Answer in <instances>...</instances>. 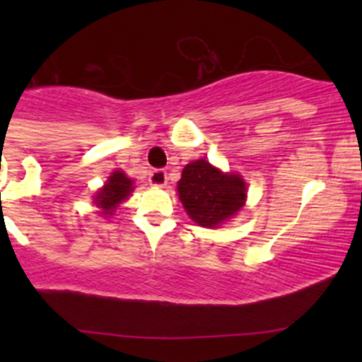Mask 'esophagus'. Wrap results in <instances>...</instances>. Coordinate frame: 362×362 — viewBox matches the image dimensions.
Wrapping results in <instances>:
<instances>
[{
    "label": "esophagus",
    "instance_id": "esophagus-1",
    "mask_svg": "<svg viewBox=\"0 0 362 362\" xmlns=\"http://www.w3.org/2000/svg\"><path fill=\"white\" fill-rule=\"evenodd\" d=\"M148 182H151V185H154V187H164V185L168 184V175L164 170H154L151 173V177H148Z\"/></svg>",
    "mask_w": 362,
    "mask_h": 362
}]
</instances>
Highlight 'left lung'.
<instances>
[{"label":"left lung","instance_id":"obj_1","mask_svg":"<svg viewBox=\"0 0 362 362\" xmlns=\"http://www.w3.org/2000/svg\"><path fill=\"white\" fill-rule=\"evenodd\" d=\"M177 191L189 217L203 228H218L238 214L247 199V184L240 175L224 173L204 159L182 170Z\"/></svg>","mask_w":362,"mask_h":362}]
</instances>
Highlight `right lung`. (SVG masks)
Segmentation results:
<instances>
[{
    "instance_id": "add662e5",
    "label": "right lung",
    "mask_w": 362,
    "mask_h": 362,
    "mask_svg": "<svg viewBox=\"0 0 362 362\" xmlns=\"http://www.w3.org/2000/svg\"><path fill=\"white\" fill-rule=\"evenodd\" d=\"M133 184L134 182L131 178H127V175L124 171H113L110 177H108V180L105 182L103 187L94 196V204L98 208H101L100 214L113 215L115 208L129 198V194L134 189Z\"/></svg>"
}]
</instances>
